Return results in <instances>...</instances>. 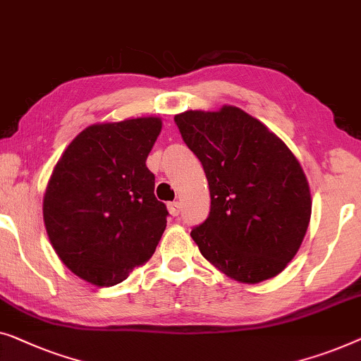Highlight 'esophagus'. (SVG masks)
Here are the masks:
<instances>
[{"label":"esophagus","mask_w":361,"mask_h":361,"mask_svg":"<svg viewBox=\"0 0 361 361\" xmlns=\"http://www.w3.org/2000/svg\"><path fill=\"white\" fill-rule=\"evenodd\" d=\"M169 211H170L171 216H178L180 211H181V202H178V201L169 202Z\"/></svg>","instance_id":"esophagus-1"}]
</instances>
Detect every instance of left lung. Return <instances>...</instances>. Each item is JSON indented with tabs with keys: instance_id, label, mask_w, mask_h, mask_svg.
<instances>
[{
	"instance_id": "8db88e82",
	"label": "left lung",
	"mask_w": 361,
	"mask_h": 361,
	"mask_svg": "<svg viewBox=\"0 0 361 361\" xmlns=\"http://www.w3.org/2000/svg\"><path fill=\"white\" fill-rule=\"evenodd\" d=\"M204 169L211 211L191 231L202 257L232 280L255 284L281 273L311 221V191L276 134L235 106L175 116Z\"/></svg>"
}]
</instances>
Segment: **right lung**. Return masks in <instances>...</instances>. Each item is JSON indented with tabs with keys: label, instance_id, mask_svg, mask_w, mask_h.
I'll list each match as a JSON object with an SVG mask.
<instances>
[{
	"label": "right lung",
	"instance_id": "add662e5",
	"mask_svg": "<svg viewBox=\"0 0 361 361\" xmlns=\"http://www.w3.org/2000/svg\"><path fill=\"white\" fill-rule=\"evenodd\" d=\"M160 118L93 124L60 157L44 195V224L65 267L94 286H114L154 255L166 206L145 160Z\"/></svg>",
	"mask_w": 361,
	"mask_h": 361
}]
</instances>
